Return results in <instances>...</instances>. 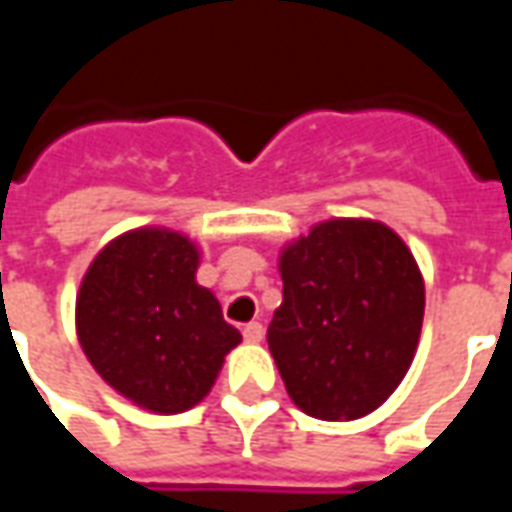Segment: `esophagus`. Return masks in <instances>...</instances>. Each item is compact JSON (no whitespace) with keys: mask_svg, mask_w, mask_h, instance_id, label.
<instances>
[{"mask_svg":"<svg viewBox=\"0 0 512 512\" xmlns=\"http://www.w3.org/2000/svg\"><path fill=\"white\" fill-rule=\"evenodd\" d=\"M263 337H266V329H263V323H246V326H244V340H246V343H263Z\"/></svg>","mask_w":512,"mask_h":512,"instance_id":"obj_1","label":"esophagus"}]
</instances>
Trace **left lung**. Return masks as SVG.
Instances as JSON below:
<instances>
[{
    "label": "left lung",
    "instance_id": "1",
    "mask_svg": "<svg viewBox=\"0 0 512 512\" xmlns=\"http://www.w3.org/2000/svg\"><path fill=\"white\" fill-rule=\"evenodd\" d=\"M282 304L268 351L315 419L367 417L417 354L425 282L403 238L373 219H329L279 252Z\"/></svg>",
    "mask_w": 512,
    "mask_h": 512
}]
</instances>
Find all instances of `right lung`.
I'll list each match as a JSON object with an SVG mask.
<instances>
[{
    "instance_id": "obj_1",
    "label": "right lung",
    "mask_w": 512,
    "mask_h": 512,
    "mask_svg": "<svg viewBox=\"0 0 512 512\" xmlns=\"http://www.w3.org/2000/svg\"><path fill=\"white\" fill-rule=\"evenodd\" d=\"M197 266L189 235L136 227L95 255L76 296V334L95 373L153 414L197 406L241 343L197 285Z\"/></svg>"
}]
</instances>
